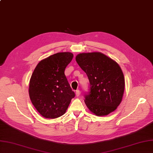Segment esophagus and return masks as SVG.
<instances>
[{"label": "esophagus", "instance_id": "obj_1", "mask_svg": "<svg viewBox=\"0 0 153 153\" xmlns=\"http://www.w3.org/2000/svg\"><path fill=\"white\" fill-rule=\"evenodd\" d=\"M80 95V91L79 90H76V97H79Z\"/></svg>", "mask_w": 153, "mask_h": 153}]
</instances>
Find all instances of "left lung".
Returning a JSON list of instances; mask_svg holds the SVG:
<instances>
[{
	"label": "left lung",
	"instance_id": "1",
	"mask_svg": "<svg viewBox=\"0 0 153 153\" xmlns=\"http://www.w3.org/2000/svg\"><path fill=\"white\" fill-rule=\"evenodd\" d=\"M76 61L89 81V91L84 95L88 109L98 116L116 110L125 90L124 75L117 63L100 53H80Z\"/></svg>",
	"mask_w": 153,
	"mask_h": 153
}]
</instances>
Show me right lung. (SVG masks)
Listing matches in <instances>:
<instances>
[{"label": "right lung", "mask_w": 153, "mask_h": 153, "mask_svg": "<svg viewBox=\"0 0 153 153\" xmlns=\"http://www.w3.org/2000/svg\"><path fill=\"white\" fill-rule=\"evenodd\" d=\"M71 53H58L37 65L29 84V96L43 117L54 119L64 115L75 94L64 74L71 62Z\"/></svg>", "instance_id": "obj_1"}]
</instances>
